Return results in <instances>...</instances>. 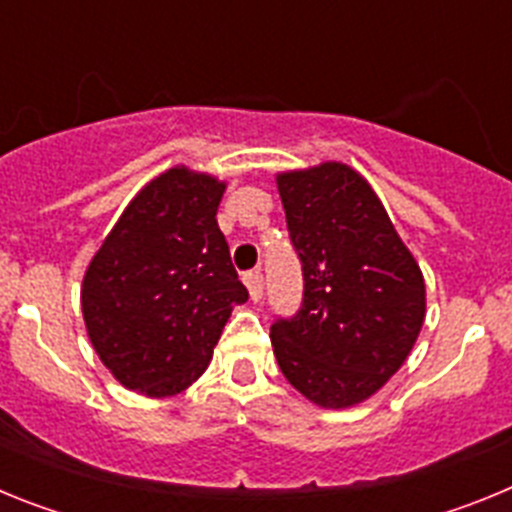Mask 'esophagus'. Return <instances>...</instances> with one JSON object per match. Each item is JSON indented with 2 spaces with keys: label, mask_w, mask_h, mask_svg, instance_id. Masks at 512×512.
Returning <instances> with one entry per match:
<instances>
[{
  "label": "esophagus",
  "mask_w": 512,
  "mask_h": 512,
  "mask_svg": "<svg viewBox=\"0 0 512 512\" xmlns=\"http://www.w3.org/2000/svg\"><path fill=\"white\" fill-rule=\"evenodd\" d=\"M243 282H246L248 295H251L253 302H259L264 297V274L261 271H248V274H243Z\"/></svg>",
  "instance_id": "34e87169"
}]
</instances>
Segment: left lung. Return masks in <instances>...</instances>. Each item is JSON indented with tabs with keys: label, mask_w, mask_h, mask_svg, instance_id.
<instances>
[{
	"label": "left lung",
	"mask_w": 512,
	"mask_h": 512,
	"mask_svg": "<svg viewBox=\"0 0 512 512\" xmlns=\"http://www.w3.org/2000/svg\"><path fill=\"white\" fill-rule=\"evenodd\" d=\"M302 307L271 325L279 369L320 408H351L405 364L425 320V282L377 192L338 161L277 174Z\"/></svg>",
	"instance_id": "8db88e82"
}]
</instances>
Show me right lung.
<instances>
[{"mask_svg": "<svg viewBox=\"0 0 512 512\" xmlns=\"http://www.w3.org/2000/svg\"><path fill=\"white\" fill-rule=\"evenodd\" d=\"M225 182L187 166L133 197L81 284L89 341L122 387L169 397L197 382L248 292L217 228Z\"/></svg>", "mask_w": 512, "mask_h": 512, "instance_id": "1", "label": "right lung"}]
</instances>
